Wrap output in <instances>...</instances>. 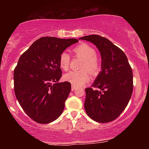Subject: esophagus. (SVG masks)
<instances>
[{
  "instance_id": "34e87169",
  "label": "esophagus",
  "mask_w": 149,
  "mask_h": 149,
  "mask_svg": "<svg viewBox=\"0 0 149 149\" xmlns=\"http://www.w3.org/2000/svg\"><path fill=\"white\" fill-rule=\"evenodd\" d=\"M77 88L75 86H74V85H72V91H75L77 90Z\"/></svg>"
}]
</instances>
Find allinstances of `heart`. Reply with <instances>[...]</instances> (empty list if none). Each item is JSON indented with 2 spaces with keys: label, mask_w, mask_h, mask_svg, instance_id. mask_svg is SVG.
Here are the masks:
<instances>
[{
  "label": "heart",
  "mask_w": 149,
  "mask_h": 149,
  "mask_svg": "<svg viewBox=\"0 0 149 149\" xmlns=\"http://www.w3.org/2000/svg\"><path fill=\"white\" fill-rule=\"evenodd\" d=\"M73 52L77 56L82 58L79 71H70L64 75V79L70 83L75 87H81L90 80L91 74L89 70L93 74H97L100 69V64L96 56L94 48L86 43H81L73 49ZM70 62V56L66 52H63L59 58V64L61 69L68 70Z\"/></svg>",
  "instance_id": "obj_1"
}]
</instances>
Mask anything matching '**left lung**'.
Segmentation results:
<instances>
[{
	"instance_id": "8db88e82",
	"label": "left lung",
	"mask_w": 149,
	"mask_h": 149,
	"mask_svg": "<svg viewBox=\"0 0 149 149\" xmlns=\"http://www.w3.org/2000/svg\"><path fill=\"white\" fill-rule=\"evenodd\" d=\"M79 39L94 44L102 58V71L92 85L95 89H85V112L99 123L114 121L125 110L133 91V74L127 56L102 36L89 35Z\"/></svg>"
}]
</instances>
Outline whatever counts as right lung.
Returning a JSON list of instances; mask_svg holds the SVG:
<instances>
[{"mask_svg":"<svg viewBox=\"0 0 149 149\" xmlns=\"http://www.w3.org/2000/svg\"><path fill=\"white\" fill-rule=\"evenodd\" d=\"M78 41L42 37L20 56L13 74L15 96L24 112L36 123H51L64 111L71 84L58 83L62 77L59 58Z\"/></svg>","mask_w":149,"mask_h":149,"instance_id":"1","label":"right lung"}]
</instances>
